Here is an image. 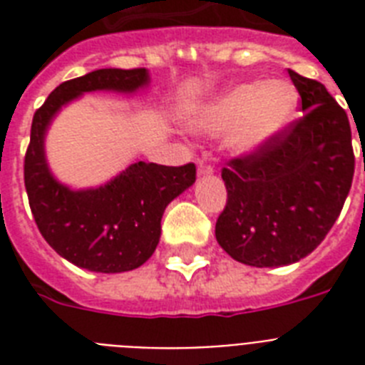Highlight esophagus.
I'll list each match as a JSON object with an SVG mask.
<instances>
[{
    "instance_id": "1",
    "label": "esophagus",
    "mask_w": 365,
    "mask_h": 365,
    "mask_svg": "<svg viewBox=\"0 0 365 365\" xmlns=\"http://www.w3.org/2000/svg\"><path fill=\"white\" fill-rule=\"evenodd\" d=\"M197 165H199L200 176H202V174H212V172H214V166H212L206 159H199V160H197Z\"/></svg>"
}]
</instances>
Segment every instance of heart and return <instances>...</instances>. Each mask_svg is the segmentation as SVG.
<instances>
[{
  "label": "heart",
  "mask_w": 365,
  "mask_h": 365,
  "mask_svg": "<svg viewBox=\"0 0 365 365\" xmlns=\"http://www.w3.org/2000/svg\"><path fill=\"white\" fill-rule=\"evenodd\" d=\"M295 108L297 94L289 83H242L206 106L195 126L206 134L231 132V143L239 151H255L288 126Z\"/></svg>",
  "instance_id": "obj_1"
}]
</instances>
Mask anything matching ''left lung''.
<instances>
[{"label":"left lung","instance_id":"8db88e82","mask_svg":"<svg viewBox=\"0 0 365 365\" xmlns=\"http://www.w3.org/2000/svg\"><path fill=\"white\" fill-rule=\"evenodd\" d=\"M288 73L305 113L222 170L227 205L216 239L244 265H289L311 254L339 217L354 176L346 111L322 83Z\"/></svg>","mask_w":365,"mask_h":365}]
</instances>
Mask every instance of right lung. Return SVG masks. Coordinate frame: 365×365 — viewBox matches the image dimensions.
<instances>
[{
	"label": "right lung",
	"instance_id": "1",
	"mask_svg": "<svg viewBox=\"0 0 365 365\" xmlns=\"http://www.w3.org/2000/svg\"><path fill=\"white\" fill-rule=\"evenodd\" d=\"M148 83L145 68L91 71L54 88L34 113L24 157V185L31 214L48 246L73 265L94 272H125L153 255L160 217L172 199L193 185L197 166L138 160L98 189L71 191L51 176L43 138L54 113L91 91L134 93Z\"/></svg>",
	"mask_w": 365,
	"mask_h": 365
}]
</instances>
